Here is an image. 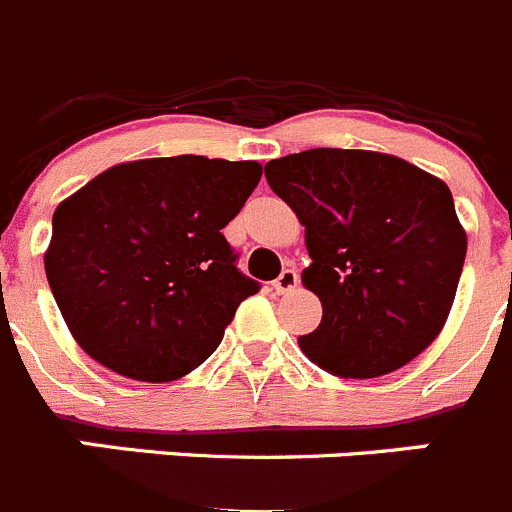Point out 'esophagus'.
Listing matches in <instances>:
<instances>
[{"mask_svg": "<svg viewBox=\"0 0 512 512\" xmlns=\"http://www.w3.org/2000/svg\"><path fill=\"white\" fill-rule=\"evenodd\" d=\"M299 284V274L294 269H284L279 274V279H274V284H271V287H274V292L276 294H287V292H292L294 287H297Z\"/></svg>", "mask_w": 512, "mask_h": 512, "instance_id": "obj_1", "label": "esophagus"}]
</instances>
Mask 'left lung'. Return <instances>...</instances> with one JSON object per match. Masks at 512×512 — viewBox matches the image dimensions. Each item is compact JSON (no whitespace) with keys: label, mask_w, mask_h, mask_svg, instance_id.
<instances>
[{"label":"left lung","mask_w":512,"mask_h":512,"mask_svg":"<svg viewBox=\"0 0 512 512\" xmlns=\"http://www.w3.org/2000/svg\"><path fill=\"white\" fill-rule=\"evenodd\" d=\"M264 172L307 228L302 281L322 322L299 337L302 353L340 378H375L429 348L467 256L449 187L365 149H307Z\"/></svg>","instance_id":"8db88e82"}]
</instances>
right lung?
<instances>
[{"label":"right lung","mask_w":512,"mask_h":512,"mask_svg":"<svg viewBox=\"0 0 512 512\" xmlns=\"http://www.w3.org/2000/svg\"><path fill=\"white\" fill-rule=\"evenodd\" d=\"M259 180V162L182 154L116 164L63 200L45 274L75 342L134 381L205 363L261 289L220 233Z\"/></svg>","instance_id":"right-lung-1"}]
</instances>
